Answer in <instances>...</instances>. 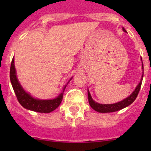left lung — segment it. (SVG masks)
<instances>
[{"mask_svg":"<svg viewBox=\"0 0 151 151\" xmlns=\"http://www.w3.org/2000/svg\"><path fill=\"white\" fill-rule=\"evenodd\" d=\"M122 30L123 32H126V31L124 28H122ZM141 60H142L141 57ZM142 76H141V78L140 82L138 83V85L136 86L135 89L134 90V91L129 96L126 98L123 99L122 101H119V102L115 103V104H99V103L96 102L93 100V98L91 97L89 90L88 89V102L90 106H91L92 109H94L95 111L98 112V113H113V112L118 111V110H120L123 108L126 107V106H129L130 104H132L133 102L134 101V100L136 99V97L138 96V92H139L140 88H141V83H142V80H143V76H144V66L143 63H142Z\"/></svg>","mask_w":151,"mask_h":151,"instance_id":"left-lung-1","label":"left lung"}]
</instances>
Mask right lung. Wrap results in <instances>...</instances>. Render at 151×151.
<instances>
[{
	"instance_id": "1",
	"label": "right lung",
	"mask_w": 151,
	"mask_h": 151,
	"mask_svg": "<svg viewBox=\"0 0 151 151\" xmlns=\"http://www.w3.org/2000/svg\"><path fill=\"white\" fill-rule=\"evenodd\" d=\"M10 78L13 88L17 97V100L24 108L32 110V111L38 112V113H48L54 111L55 109H57L60 106L63 100V95L65 88H66V85H68V83L70 82V80L73 78V77L69 79L67 84L64 86L63 88V91L59 95L54 99L49 100H41L35 98V97L31 95L29 93H28L22 88L17 76V72H16L15 65H14V57L12 60L11 66H10Z\"/></svg>"
}]
</instances>
